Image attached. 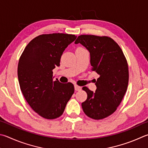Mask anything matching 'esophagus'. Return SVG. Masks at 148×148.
I'll use <instances>...</instances> for the list:
<instances>
[{
  "label": "esophagus",
  "instance_id": "esophagus-1",
  "mask_svg": "<svg viewBox=\"0 0 148 148\" xmlns=\"http://www.w3.org/2000/svg\"><path fill=\"white\" fill-rule=\"evenodd\" d=\"M74 88H75V90H76V91H79L80 90H82V87H79V86H78V85H74Z\"/></svg>",
  "mask_w": 148,
  "mask_h": 148
}]
</instances>
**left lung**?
I'll return each instance as SVG.
<instances>
[{
    "label": "left lung",
    "mask_w": 148,
    "mask_h": 148,
    "mask_svg": "<svg viewBox=\"0 0 148 148\" xmlns=\"http://www.w3.org/2000/svg\"><path fill=\"white\" fill-rule=\"evenodd\" d=\"M82 44L90 52L92 71L99 74L95 92L83 87L87 98L82 103L87 116L101 120L116 111L124 96L129 82L127 60L119 45L111 37L81 35L75 44Z\"/></svg>",
    "instance_id": "1"
}]
</instances>
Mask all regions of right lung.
Returning a JSON list of instances; mask_svg holds the SVG:
<instances>
[{
	"label": "right lung",
	"instance_id": "add662e5",
	"mask_svg": "<svg viewBox=\"0 0 148 148\" xmlns=\"http://www.w3.org/2000/svg\"><path fill=\"white\" fill-rule=\"evenodd\" d=\"M76 37L60 33L40 35L29 42L20 57L17 74L21 90L32 109L44 119L61 116L74 94L72 83L53 81L52 70L60 65L64 50Z\"/></svg>",
	"mask_w": 148,
	"mask_h": 148
}]
</instances>
